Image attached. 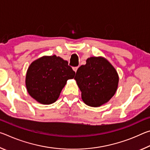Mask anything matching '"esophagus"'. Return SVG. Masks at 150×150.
<instances>
[{"mask_svg":"<svg viewBox=\"0 0 150 150\" xmlns=\"http://www.w3.org/2000/svg\"><path fill=\"white\" fill-rule=\"evenodd\" d=\"M78 68H79V67H74L73 68V70H74V71L77 72V69H78Z\"/></svg>","mask_w":150,"mask_h":150,"instance_id":"esophagus-1","label":"esophagus"}]
</instances>
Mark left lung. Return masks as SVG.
Listing matches in <instances>:
<instances>
[{
  "label": "left lung",
  "instance_id": "1",
  "mask_svg": "<svg viewBox=\"0 0 150 150\" xmlns=\"http://www.w3.org/2000/svg\"><path fill=\"white\" fill-rule=\"evenodd\" d=\"M74 79L83 100L93 107L107 103L118 87L117 72L107 60L100 57L88 58L87 63L79 67Z\"/></svg>",
  "mask_w": 150,
  "mask_h": 150
}]
</instances>
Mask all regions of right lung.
I'll use <instances>...</instances> for the list:
<instances>
[{
  "label": "right lung",
  "mask_w": 150,
  "mask_h": 150,
  "mask_svg": "<svg viewBox=\"0 0 150 150\" xmlns=\"http://www.w3.org/2000/svg\"><path fill=\"white\" fill-rule=\"evenodd\" d=\"M75 74L67 61L60 57H42L32 62L28 69L27 91L38 102L50 105L57 100L67 81Z\"/></svg>",
  "instance_id": "1"
}]
</instances>
